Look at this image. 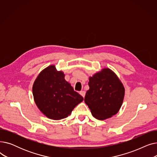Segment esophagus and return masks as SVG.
<instances>
[{
	"mask_svg": "<svg viewBox=\"0 0 157 157\" xmlns=\"http://www.w3.org/2000/svg\"><path fill=\"white\" fill-rule=\"evenodd\" d=\"M79 94L84 98L85 96V91H81V92H79Z\"/></svg>",
	"mask_w": 157,
	"mask_h": 157,
	"instance_id": "obj_1",
	"label": "esophagus"
}]
</instances>
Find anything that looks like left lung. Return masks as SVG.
Listing matches in <instances>:
<instances>
[{
  "label": "left lung",
  "mask_w": 157,
  "mask_h": 157,
  "mask_svg": "<svg viewBox=\"0 0 157 157\" xmlns=\"http://www.w3.org/2000/svg\"><path fill=\"white\" fill-rule=\"evenodd\" d=\"M85 102L93 116L100 120L116 114L122 105L125 88L117 74L108 68L89 78Z\"/></svg>",
  "instance_id": "left-lung-1"
}]
</instances>
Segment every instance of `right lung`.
I'll return each mask as SVG.
<instances>
[{
	"label": "right lung",
	"instance_id": "right-lung-1",
	"mask_svg": "<svg viewBox=\"0 0 157 157\" xmlns=\"http://www.w3.org/2000/svg\"><path fill=\"white\" fill-rule=\"evenodd\" d=\"M34 99L39 109L54 120L67 118L83 97L65 79L62 71L49 65L37 77L32 87Z\"/></svg>",
	"mask_w": 157,
	"mask_h": 157
}]
</instances>
